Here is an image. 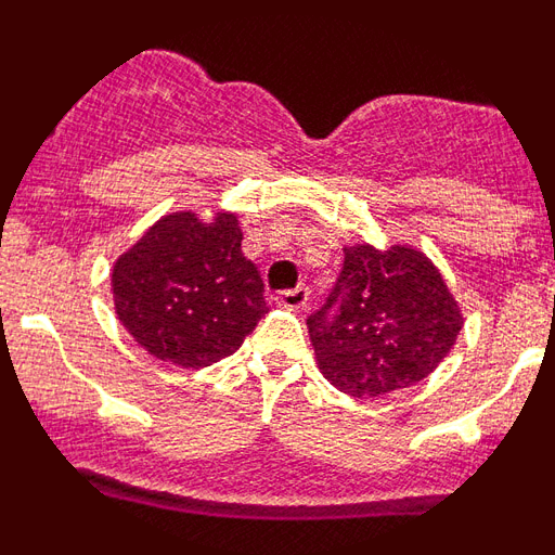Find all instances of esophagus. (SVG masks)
<instances>
[{"label": "esophagus", "instance_id": "esophagus-1", "mask_svg": "<svg viewBox=\"0 0 555 555\" xmlns=\"http://www.w3.org/2000/svg\"><path fill=\"white\" fill-rule=\"evenodd\" d=\"M308 297H311V292H308L306 286H297V288H288V292L278 294V302H281V306L294 308V311H297V308L306 306Z\"/></svg>", "mask_w": 555, "mask_h": 555}]
</instances>
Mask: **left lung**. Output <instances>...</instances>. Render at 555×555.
I'll list each match as a JSON object with an SVG mask.
<instances>
[{"mask_svg": "<svg viewBox=\"0 0 555 555\" xmlns=\"http://www.w3.org/2000/svg\"><path fill=\"white\" fill-rule=\"evenodd\" d=\"M461 327L464 313L442 272L409 244L345 247L331 297L308 317L317 366L352 397L420 384L453 350Z\"/></svg>", "mask_w": 555, "mask_h": 555, "instance_id": "8db88e82", "label": "left lung"}]
</instances>
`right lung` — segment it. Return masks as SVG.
Returning a JSON list of instances; mask_svg holds the SVG:
<instances>
[{
	"label": "right lung",
	"mask_w": 555,
	"mask_h": 555,
	"mask_svg": "<svg viewBox=\"0 0 555 555\" xmlns=\"http://www.w3.org/2000/svg\"><path fill=\"white\" fill-rule=\"evenodd\" d=\"M230 210H175L113 263L116 317L152 358L203 370L233 356L263 313V281Z\"/></svg>",
	"instance_id": "1"
}]
</instances>
